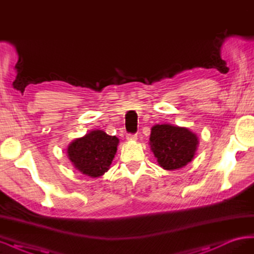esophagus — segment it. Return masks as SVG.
<instances>
[{
	"mask_svg": "<svg viewBox=\"0 0 254 254\" xmlns=\"http://www.w3.org/2000/svg\"><path fill=\"white\" fill-rule=\"evenodd\" d=\"M126 139L129 141V142H134L137 140V135L136 134H127Z\"/></svg>",
	"mask_w": 254,
	"mask_h": 254,
	"instance_id": "34e87169",
	"label": "esophagus"
}]
</instances>
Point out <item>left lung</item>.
Returning <instances> with one entry per match:
<instances>
[{"label": "left lung", "mask_w": 254, "mask_h": 254, "mask_svg": "<svg viewBox=\"0 0 254 254\" xmlns=\"http://www.w3.org/2000/svg\"><path fill=\"white\" fill-rule=\"evenodd\" d=\"M199 139L187 127L157 124L151 127L150 149L158 164L165 171H176L193 160Z\"/></svg>", "instance_id": "obj_1"}]
</instances>
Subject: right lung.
<instances>
[{
  "label": "right lung",
  "mask_w": 254,
  "mask_h": 254,
  "mask_svg": "<svg viewBox=\"0 0 254 254\" xmlns=\"http://www.w3.org/2000/svg\"><path fill=\"white\" fill-rule=\"evenodd\" d=\"M120 140L104 130H91L67 146L66 155L76 171L90 178H98L109 171Z\"/></svg>",
  "instance_id": "1"
}]
</instances>
